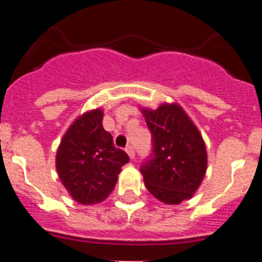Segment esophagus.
<instances>
[{"mask_svg":"<svg viewBox=\"0 0 262 262\" xmlns=\"http://www.w3.org/2000/svg\"><path fill=\"white\" fill-rule=\"evenodd\" d=\"M125 149H126L129 158H130V159H135V149H133V147H132V145H127Z\"/></svg>","mask_w":262,"mask_h":262,"instance_id":"34e87169","label":"esophagus"}]
</instances>
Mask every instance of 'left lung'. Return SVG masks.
<instances>
[{
  "label": "left lung",
  "mask_w": 262,
  "mask_h": 262,
  "mask_svg": "<svg viewBox=\"0 0 262 262\" xmlns=\"http://www.w3.org/2000/svg\"><path fill=\"white\" fill-rule=\"evenodd\" d=\"M152 154L140 171L149 193L164 204L191 199L207 171V149L199 129L178 104L143 108Z\"/></svg>",
  "instance_id": "left-lung-1"
}]
</instances>
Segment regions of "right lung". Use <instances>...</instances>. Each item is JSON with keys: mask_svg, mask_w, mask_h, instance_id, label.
Returning <instances> with one entry per match:
<instances>
[{"mask_svg": "<svg viewBox=\"0 0 262 262\" xmlns=\"http://www.w3.org/2000/svg\"><path fill=\"white\" fill-rule=\"evenodd\" d=\"M103 111H88L76 119L59 144L55 167L72 199L84 205L102 203L115 187L121 167L129 162L103 129Z\"/></svg>", "mask_w": 262, "mask_h": 262, "instance_id": "1", "label": "right lung"}]
</instances>
